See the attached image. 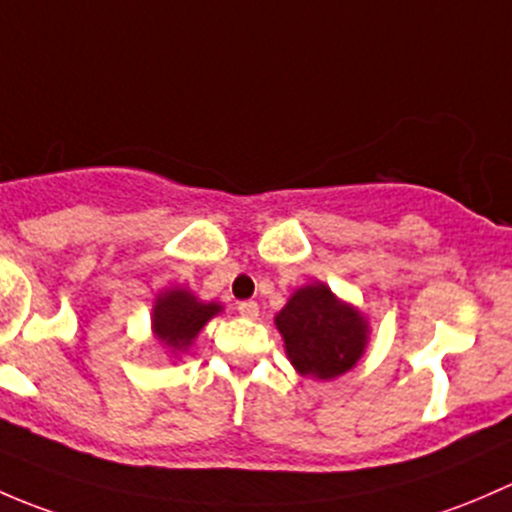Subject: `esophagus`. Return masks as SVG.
Returning <instances> with one entry per match:
<instances>
[{
    "mask_svg": "<svg viewBox=\"0 0 512 512\" xmlns=\"http://www.w3.org/2000/svg\"><path fill=\"white\" fill-rule=\"evenodd\" d=\"M236 310H239L244 318H258V303H254V300H241V303L236 305Z\"/></svg>",
    "mask_w": 512,
    "mask_h": 512,
    "instance_id": "esophagus-1",
    "label": "esophagus"
}]
</instances>
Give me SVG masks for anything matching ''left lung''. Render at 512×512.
Returning <instances> with one entry per match:
<instances>
[{
  "mask_svg": "<svg viewBox=\"0 0 512 512\" xmlns=\"http://www.w3.org/2000/svg\"><path fill=\"white\" fill-rule=\"evenodd\" d=\"M276 325L293 367L310 377L333 379L350 370L365 350V320L323 283L300 288L278 313Z\"/></svg>",
  "mask_w": 512,
  "mask_h": 512,
  "instance_id": "1",
  "label": "left lung"
}]
</instances>
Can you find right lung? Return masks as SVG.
Instances as JSON below:
<instances>
[{
    "mask_svg": "<svg viewBox=\"0 0 512 512\" xmlns=\"http://www.w3.org/2000/svg\"><path fill=\"white\" fill-rule=\"evenodd\" d=\"M221 310L217 303H199L189 291H170L157 298L155 333L175 352H184L209 318Z\"/></svg>",
    "mask_w": 512,
    "mask_h": 512,
    "instance_id": "add662e5",
    "label": "right lung"
}]
</instances>
